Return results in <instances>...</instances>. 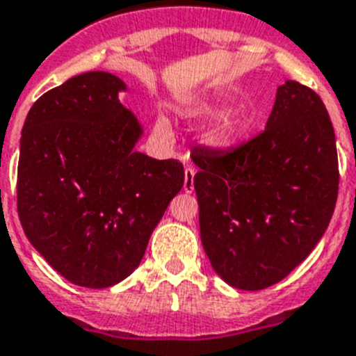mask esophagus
<instances>
[{"mask_svg": "<svg viewBox=\"0 0 356 356\" xmlns=\"http://www.w3.org/2000/svg\"><path fill=\"white\" fill-rule=\"evenodd\" d=\"M194 175H196V171H194L193 167H185V180H184V191L187 194H191L194 191Z\"/></svg>", "mask_w": 356, "mask_h": 356, "instance_id": "34e87169", "label": "esophagus"}]
</instances>
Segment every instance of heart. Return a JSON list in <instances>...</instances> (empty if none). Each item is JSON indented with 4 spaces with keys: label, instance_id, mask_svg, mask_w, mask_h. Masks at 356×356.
Instances as JSON below:
<instances>
[{
    "label": "heart",
    "instance_id": "heart-1",
    "mask_svg": "<svg viewBox=\"0 0 356 356\" xmlns=\"http://www.w3.org/2000/svg\"><path fill=\"white\" fill-rule=\"evenodd\" d=\"M220 111L221 104H218V102H200V104H194L189 108L191 117L198 118V120L214 117ZM248 126H250V115L245 109H227L220 117H216L209 124L207 129L203 131V144L211 149H227L245 135ZM156 127L165 133L169 129V124H167L165 118L160 117L156 120Z\"/></svg>",
    "mask_w": 356,
    "mask_h": 356
}]
</instances>
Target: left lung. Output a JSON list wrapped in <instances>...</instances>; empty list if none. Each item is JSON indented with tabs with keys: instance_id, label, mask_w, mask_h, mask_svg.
Listing matches in <instances>:
<instances>
[{
	"instance_id": "obj_1",
	"label": "left lung",
	"mask_w": 356,
	"mask_h": 356,
	"mask_svg": "<svg viewBox=\"0 0 356 356\" xmlns=\"http://www.w3.org/2000/svg\"><path fill=\"white\" fill-rule=\"evenodd\" d=\"M200 236L214 272L263 290L299 266L326 232L339 193L330 115L314 90L277 88L265 131L234 151L196 149Z\"/></svg>"
}]
</instances>
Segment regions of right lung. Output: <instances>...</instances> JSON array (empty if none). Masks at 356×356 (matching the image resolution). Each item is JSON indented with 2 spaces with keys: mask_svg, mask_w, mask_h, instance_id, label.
<instances>
[{
  "mask_svg": "<svg viewBox=\"0 0 356 356\" xmlns=\"http://www.w3.org/2000/svg\"><path fill=\"white\" fill-rule=\"evenodd\" d=\"M126 83L88 72L47 91L23 124L17 212L32 247L66 281L108 288L140 265L184 167L136 151L144 126Z\"/></svg>",
  "mask_w": 356,
  "mask_h": 356,
  "instance_id": "right-lung-1",
  "label": "right lung"
}]
</instances>
